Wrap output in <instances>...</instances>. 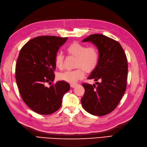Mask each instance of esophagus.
Wrapping results in <instances>:
<instances>
[{
  "instance_id": "esophagus-1",
  "label": "esophagus",
  "mask_w": 147,
  "mask_h": 147,
  "mask_svg": "<svg viewBox=\"0 0 147 147\" xmlns=\"http://www.w3.org/2000/svg\"><path fill=\"white\" fill-rule=\"evenodd\" d=\"M77 86V84H70V87H71V88H74V87H76Z\"/></svg>"
}]
</instances>
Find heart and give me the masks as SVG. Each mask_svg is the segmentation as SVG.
Masks as SVG:
<instances>
[{
    "mask_svg": "<svg viewBox=\"0 0 147 147\" xmlns=\"http://www.w3.org/2000/svg\"><path fill=\"white\" fill-rule=\"evenodd\" d=\"M68 54L76 57L75 67L78 68L71 71H65L58 74V79L71 84H76L84 77V71L90 74L96 69L99 61V52L94 47H86L84 45L74 41L67 48ZM65 57L61 53H57L55 58L56 67L61 69L64 66Z\"/></svg>",
    "mask_w": 147,
    "mask_h": 147,
    "instance_id": "obj_1",
    "label": "heart"
}]
</instances>
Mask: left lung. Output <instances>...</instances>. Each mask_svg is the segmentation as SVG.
Returning a JSON list of instances; mask_svg holds the SVG:
<instances>
[{
  "label": "left lung",
  "mask_w": 147,
  "mask_h": 147,
  "mask_svg": "<svg viewBox=\"0 0 147 147\" xmlns=\"http://www.w3.org/2000/svg\"><path fill=\"white\" fill-rule=\"evenodd\" d=\"M82 42H91L98 49L99 61L88 79L99 80L91 85L82 84L83 108L95 116H104L118 105L126 89L128 62L126 54L118 41L103 34H94Z\"/></svg>",
  "instance_id": "left-lung-1"
}]
</instances>
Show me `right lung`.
Listing matches in <instances>:
<instances>
[{
  "mask_svg": "<svg viewBox=\"0 0 147 147\" xmlns=\"http://www.w3.org/2000/svg\"><path fill=\"white\" fill-rule=\"evenodd\" d=\"M68 38L53 36H38L29 40L19 52L16 65V80L19 93L26 104L33 111L47 115L61 105L70 85L58 81L50 87L45 84L55 79V58Z\"/></svg>",
  "mask_w": 147,
  "mask_h": 147,
  "instance_id": "add662e5",
  "label": "right lung"
}]
</instances>
